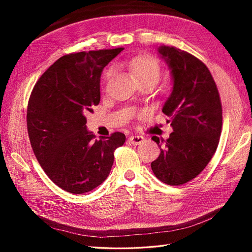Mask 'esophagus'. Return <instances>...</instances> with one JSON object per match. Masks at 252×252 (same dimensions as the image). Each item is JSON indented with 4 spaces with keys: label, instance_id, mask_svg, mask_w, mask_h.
<instances>
[{
    "label": "esophagus",
    "instance_id": "esophagus-1",
    "mask_svg": "<svg viewBox=\"0 0 252 252\" xmlns=\"http://www.w3.org/2000/svg\"><path fill=\"white\" fill-rule=\"evenodd\" d=\"M129 142L133 145H138L144 142V137L142 135H132L129 137Z\"/></svg>",
    "mask_w": 252,
    "mask_h": 252
}]
</instances>
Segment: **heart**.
<instances>
[{"label":"heart","mask_w":252,"mask_h":252,"mask_svg":"<svg viewBox=\"0 0 252 252\" xmlns=\"http://www.w3.org/2000/svg\"><path fill=\"white\" fill-rule=\"evenodd\" d=\"M126 67L133 76L135 77L138 83L151 82L157 84L161 77V67L159 62L152 55H141L132 58L126 62ZM112 68L106 72V78H109L112 74Z\"/></svg>","instance_id":"1"}]
</instances>
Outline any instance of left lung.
Returning a JSON list of instances; mask_svg holds the SVG:
<instances>
[{
  "label": "left lung",
  "instance_id": "left-lung-1",
  "mask_svg": "<svg viewBox=\"0 0 252 252\" xmlns=\"http://www.w3.org/2000/svg\"><path fill=\"white\" fill-rule=\"evenodd\" d=\"M158 55L172 78L162 112L173 132L167 141L152 137L160 146V155L151 165L163 183L181 185L196 178L215 155L222 130V106L215 80L202 62L174 46H159Z\"/></svg>",
  "mask_w": 252,
  "mask_h": 252
}]
</instances>
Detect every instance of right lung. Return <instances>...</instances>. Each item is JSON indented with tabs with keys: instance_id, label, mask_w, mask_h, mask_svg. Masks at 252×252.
Wrapping results in <instances>:
<instances>
[{
	"instance_id": "obj_1",
	"label": "right lung",
	"mask_w": 252,
	"mask_h": 252,
	"mask_svg": "<svg viewBox=\"0 0 252 252\" xmlns=\"http://www.w3.org/2000/svg\"><path fill=\"white\" fill-rule=\"evenodd\" d=\"M123 49L61 57L42 74L30 95L27 126L31 147L46 175L71 194L93 190L108 176L114 152L126 142L115 132L95 140L88 112L99 104L103 69Z\"/></svg>"
}]
</instances>
